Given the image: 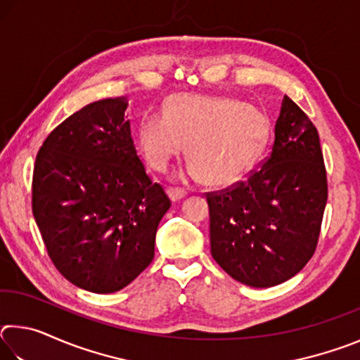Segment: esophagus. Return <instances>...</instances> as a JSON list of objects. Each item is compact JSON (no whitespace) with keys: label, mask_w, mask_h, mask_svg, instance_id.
Here are the masks:
<instances>
[{"label":"esophagus","mask_w":360,"mask_h":360,"mask_svg":"<svg viewBox=\"0 0 360 360\" xmlns=\"http://www.w3.org/2000/svg\"><path fill=\"white\" fill-rule=\"evenodd\" d=\"M168 195H169V198L173 200V202H179L182 197H186L187 191H186V188H182V187H169Z\"/></svg>","instance_id":"esophagus-1"}]
</instances>
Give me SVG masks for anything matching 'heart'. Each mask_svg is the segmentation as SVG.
Returning <instances> with one entry per match:
<instances>
[{"label": "heart", "instance_id": "b5f03b06", "mask_svg": "<svg viewBox=\"0 0 360 360\" xmlns=\"http://www.w3.org/2000/svg\"><path fill=\"white\" fill-rule=\"evenodd\" d=\"M265 141L264 115L227 96H169L165 112L146 115L139 125V148L152 168L165 172L186 144L191 174L214 186L243 178Z\"/></svg>", "mask_w": 360, "mask_h": 360}]
</instances>
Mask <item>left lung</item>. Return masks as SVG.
<instances>
[{
  "label": "left lung",
  "mask_w": 360,
  "mask_h": 360,
  "mask_svg": "<svg viewBox=\"0 0 360 360\" xmlns=\"http://www.w3.org/2000/svg\"><path fill=\"white\" fill-rule=\"evenodd\" d=\"M211 254L251 288L295 276L318 246L327 203V173L313 122L284 96L275 141L245 181L206 192Z\"/></svg>",
  "instance_id": "8db88e82"
}]
</instances>
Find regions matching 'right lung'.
Listing matches in <instances>:
<instances>
[{
    "label": "right lung",
    "instance_id": "add662e5",
    "mask_svg": "<svg viewBox=\"0 0 360 360\" xmlns=\"http://www.w3.org/2000/svg\"><path fill=\"white\" fill-rule=\"evenodd\" d=\"M127 105L117 96L79 109L49 133L33 169L32 208L49 257L95 294L124 289L148 268L172 206L139 160Z\"/></svg>",
    "mask_w": 360,
    "mask_h": 360
}]
</instances>
